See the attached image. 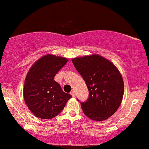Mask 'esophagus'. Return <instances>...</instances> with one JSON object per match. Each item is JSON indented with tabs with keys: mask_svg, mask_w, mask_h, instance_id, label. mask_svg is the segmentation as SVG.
I'll list each match as a JSON object with an SVG mask.
<instances>
[{
	"mask_svg": "<svg viewBox=\"0 0 149 149\" xmlns=\"http://www.w3.org/2000/svg\"><path fill=\"white\" fill-rule=\"evenodd\" d=\"M71 94L72 95L73 97H75V96H76V93H75L74 91H71Z\"/></svg>",
	"mask_w": 149,
	"mask_h": 149,
	"instance_id": "esophagus-1",
	"label": "esophagus"
}]
</instances>
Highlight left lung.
<instances>
[{
  "label": "left lung",
  "instance_id": "8db88e82",
  "mask_svg": "<svg viewBox=\"0 0 149 149\" xmlns=\"http://www.w3.org/2000/svg\"><path fill=\"white\" fill-rule=\"evenodd\" d=\"M72 62L89 91L87 101L80 103L84 114L94 121L107 119L123 99L124 83L119 69L98 54L73 58Z\"/></svg>",
  "mask_w": 149,
  "mask_h": 149
}]
</instances>
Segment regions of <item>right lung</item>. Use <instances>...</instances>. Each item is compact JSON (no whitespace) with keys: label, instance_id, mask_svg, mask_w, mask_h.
I'll return each instance as SVG.
<instances>
[{"label":"right lung","instance_id":"1","mask_svg":"<svg viewBox=\"0 0 149 149\" xmlns=\"http://www.w3.org/2000/svg\"><path fill=\"white\" fill-rule=\"evenodd\" d=\"M68 60L47 54L33 64L27 73L23 87V98L34 115L43 119L55 117L63 110L72 96L64 92L54 77Z\"/></svg>","mask_w":149,"mask_h":149}]
</instances>
